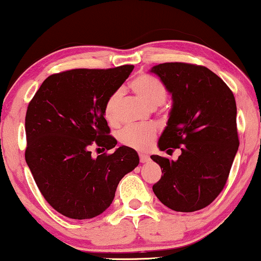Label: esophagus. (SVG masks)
<instances>
[{
    "label": "esophagus",
    "mask_w": 261,
    "mask_h": 261,
    "mask_svg": "<svg viewBox=\"0 0 261 261\" xmlns=\"http://www.w3.org/2000/svg\"><path fill=\"white\" fill-rule=\"evenodd\" d=\"M139 161H141V163H147L150 161V157L147 154L141 153V154H139Z\"/></svg>",
    "instance_id": "obj_1"
}]
</instances>
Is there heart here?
I'll return each mask as SVG.
<instances>
[{
    "label": "heart",
    "mask_w": 261,
    "mask_h": 261,
    "mask_svg": "<svg viewBox=\"0 0 261 261\" xmlns=\"http://www.w3.org/2000/svg\"><path fill=\"white\" fill-rule=\"evenodd\" d=\"M130 90L150 108H158L165 102L168 90L165 85L155 77L141 73L130 82ZM120 91H114L104 104V117L108 123L118 122V106ZM157 137V130L152 125H127L119 132V142L137 151H147L153 145Z\"/></svg>",
    "instance_id": "1"
}]
</instances>
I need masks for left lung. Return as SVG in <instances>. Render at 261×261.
I'll list each match as a JSON object with an SVG mask.
<instances>
[{
  "mask_svg": "<svg viewBox=\"0 0 261 261\" xmlns=\"http://www.w3.org/2000/svg\"><path fill=\"white\" fill-rule=\"evenodd\" d=\"M169 92L173 106L158 146L177 161L152 154L162 177L152 186L159 200L177 212L208 206L226 184L239 146L237 106L231 89L203 65L181 62L151 69Z\"/></svg>",
  "mask_w": 261,
  "mask_h": 261,
  "instance_id": "left-lung-1",
  "label": "left lung"
}]
</instances>
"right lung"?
I'll return each mask as SVG.
<instances>
[{
	"instance_id": "add662e5",
	"label": "right lung",
	"mask_w": 261,
	"mask_h": 261,
	"mask_svg": "<svg viewBox=\"0 0 261 261\" xmlns=\"http://www.w3.org/2000/svg\"><path fill=\"white\" fill-rule=\"evenodd\" d=\"M134 70L72 69L50 75L30 100L25 115V162L42 196L71 219H90L110 206L119 180L138 165L137 152L119 146L104 118L109 96Z\"/></svg>"
}]
</instances>
